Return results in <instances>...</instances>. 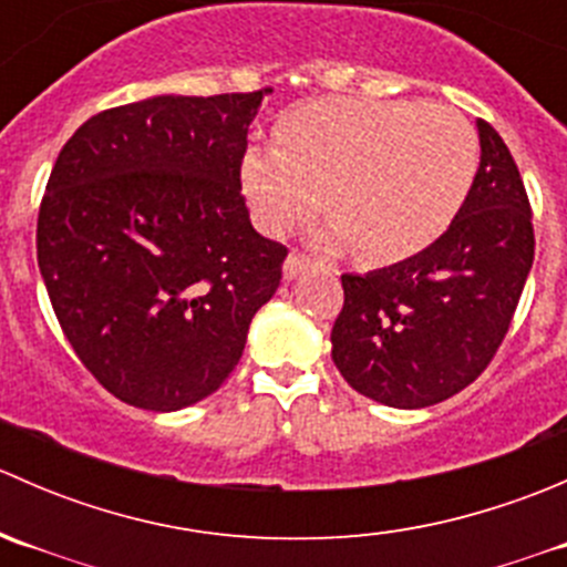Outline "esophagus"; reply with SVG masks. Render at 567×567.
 <instances>
[{"label":"esophagus","instance_id":"obj_1","mask_svg":"<svg viewBox=\"0 0 567 567\" xmlns=\"http://www.w3.org/2000/svg\"><path fill=\"white\" fill-rule=\"evenodd\" d=\"M307 266H310V257L299 255V251H290V255L285 257V266H282L285 279H296Z\"/></svg>","mask_w":567,"mask_h":567}]
</instances>
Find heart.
<instances>
[{
    "mask_svg": "<svg viewBox=\"0 0 567 567\" xmlns=\"http://www.w3.org/2000/svg\"><path fill=\"white\" fill-rule=\"evenodd\" d=\"M251 142L241 186L251 214L285 236L323 208L329 247H353L368 266L420 255L453 225L480 164L472 123L420 101H316Z\"/></svg>",
    "mask_w": 567,
    "mask_h": 567,
    "instance_id": "1",
    "label": "heart"
}]
</instances>
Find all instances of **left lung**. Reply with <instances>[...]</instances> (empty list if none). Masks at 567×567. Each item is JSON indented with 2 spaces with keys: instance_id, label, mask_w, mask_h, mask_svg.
Returning a JSON list of instances; mask_svg holds the SVG:
<instances>
[{
  "instance_id": "8db88e82",
  "label": "left lung",
  "mask_w": 567,
  "mask_h": 567,
  "mask_svg": "<svg viewBox=\"0 0 567 567\" xmlns=\"http://www.w3.org/2000/svg\"><path fill=\"white\" fill-rule=\"evenodd\" d=\"M480 167L466 203L420 255L342 274L331 359L364 398L425 409L472 384L511 329L535 257L532 210L511 151L477 120Z\"/></svg>"
}]
</instances>
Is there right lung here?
<instances>
[{
  "instance_id": "1",
  "label": "right lung",
  "mask_w": 567,
  "mask_h": 567,
  "mask_svg": "<svg viewBox=\"0 0 567 567\" xmlns=\"http://www.w3.org/2000/svg\"><path fill=\"white\" fill-rule=\"evenodd\" d=\"M257 93L156 95L93 114L56 156L38 266L68 342L123 403L177 411L225 384L288 249L251 227Z\"/></svg>"
}]
</instances>
